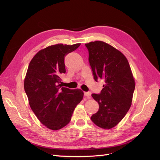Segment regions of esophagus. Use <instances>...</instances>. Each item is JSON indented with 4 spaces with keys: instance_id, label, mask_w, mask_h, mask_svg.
Instances as JSON below:
<instances>
[{
    "instance_id": "obj_1",
    "label": "esophagus",
    "mask_w": 160,
    "mask_h": 160,
    "mask_svg": "<svg viewBox=\"0 0 160 160\" xmlns=\"http://www.w3.org/2000/svg\"><path fill=\"white\" fill-rule=\"evenodd\" d=\"M91 92H84V96H85L87 97V98H88V99H89V98H91Z\"/></svg>"
}]
</instances>
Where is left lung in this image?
<instances>
[{
    "instance_id": "left-lung-1",
    "label": "left lung",
    "mask_w": 160,
    "mask_h": 160,
    "mask_svg": "<svg viewBox=\"0 0 160 160\" xmlns=\"http://www.w3.org/2000/svg\"><path fill=\"white\" fill-rule=\"evenodd\" d=\"M94 80L104 81L100 94L91 96L99 104V110L91 117L102 128L115 127L131 106L135 83L127 58L120 51L102 41L85 44Z\"/></svg>"
}]
</instances>
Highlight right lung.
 I'll use <instances>...</instances> for the list:
<instances>
[{
  "mask_svg": "<svg viewBox=\"0 0 160 160\" xmlns=\"http://www.w3.org/2000/svg\"><path fill=\"white\" fill-rule=\"evenodd\" d=\"M80 45L57 44L41 49L27 71L24 88L30 107L40 122L53 131L69 123L75 108L83 98L81 89L62 87L60 84V76L66 72L64 57Z\"/></svg>",
  "mask_w": 160,
  "mask_h": 160,
  "instance_id": "1",
  "label": "right lung"
}]
</instances>
